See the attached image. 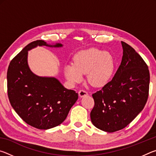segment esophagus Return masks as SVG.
Returning <instances> with one entry per match:
<instances>
[{
    "instance_id": "esophagus-1",
    "label": "esophagus",
    "mask_w": 156,
    "mask_h": 156,
    "mask_svg": "<svg viewBox=\"0 0 156 156\" xmlns=\"http://www.w3.org/2000/svg\"><path fill=\"white\" fill-rule=\"evenodd\" d=\"M78 94H79V96H80V97H84V96H87L88 93H87V91L84 90V89H81V90L78 91Z\"/></svg>"
}]
</instances>
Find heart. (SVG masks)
I'll list each match as a JSON object with an SVG mask.
<instances>
[{
    "instance_id": "heart-1",
    "label": "heart",
    "mask_w": 156,
    "mask_h": 156,
    "mask_svg": "<svg viewBox=\"0 0 156 156\" xmlns=\"http://www.w3.org/2000/svg\"><path fill=\"white\" fill-rule=\"evenodd\" d=\"M115 62L109 53L91 48L78 53L73 58V64L65 67L67 78L73 83L83 80L87 73L89 83L95 87H102L112 79Z\"/></svg>"
}]
</instances>
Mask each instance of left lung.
<instances>
[{
	"label": "left lung",
	"mask_w": 156,
	"mask_h": 156,
	"mask_svg": "<svg viewBox=\"0 0 156 156\" xmlns=\"http://www.w3.org/2000/svg\"><path fill=\"white\" fill-rule=\"evenodd\" d=\"M122 62L112 80L92 94L90 117L98 129L115 132L126 127L146 105L149 90L148 66L135 49L121 42Z\"/></svg>",
	"instance_id": "obj_1"
}]
</instances>
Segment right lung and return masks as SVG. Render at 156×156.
I'll return each instance as SVG.
<instances>
[{"label":"right lung","instance_id":"right-lung-1","mask_svg":"<svg viewBox=\"0 0 156 156\" xmlns=\"http://www.w3.org/2000/svg\"><path fill=\"white\" fill-rule=\"evenodd\" d=\"M38 45L52 47L41 40L31 42L11 60L7 73V95L23 120L36 129H49L66 119L78 94L65 88L56 78L39 77L31 72L27 53Z\"/></svg>","mask_w":156,"mask_h":156}]
</instances>
